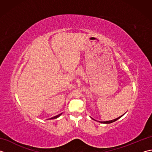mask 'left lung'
Returning a JSON list of instances; mask_svg holds the SVG:
<instances>
[{
    "label": "left lung",
    "mask_w": 152,
    "mask_h": 152,
    "mask_svg": "<svg viewBox=\"0 0 152 152\" xmlns=\"http://www.w3.org/2000/svg\"><path fill=\"white\" fill-rule=\"evenodd\" d=\"M124 114H123L122 115H121V116H119V118H116V119H113V120H110V121H99L100 123H101V124H111V123H113V122H114V121H117L118 119H119V118H121L123 115H124ZM93 120H95L94 119H93Z\"/></svg>",
    "instance_id": "8db88e82"
}]
</instances>
